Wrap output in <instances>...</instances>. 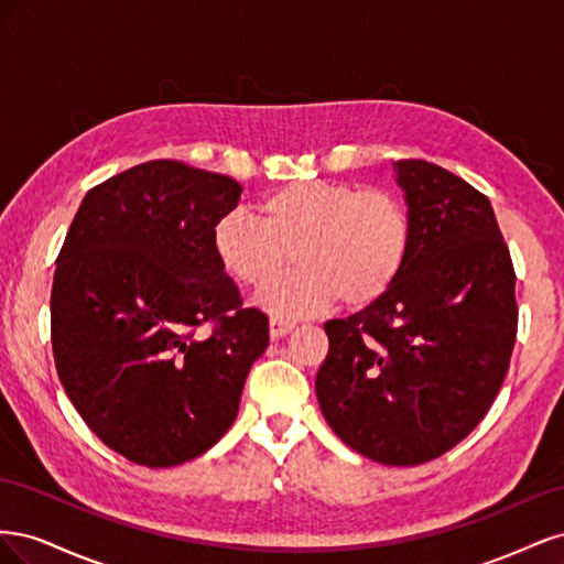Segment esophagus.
I'll return each instance as SVG.
<instances>
[{
  "label": "esophagus",
  "instance_id": "obj_1",
  "mask_svg": "<svg viewBox=\"0 0 564 564\" xmlns=\"http://www.w3.org/2000/svg\"><path fill=\"white\" fill-rule=\"evenodd\" d=\"M296 327L292 319H284V317H270V336L272 338H282L284 334H289Z\"/></svg>",
  "mask_w": 564,
  "mask_h": 564
}]
</instances>
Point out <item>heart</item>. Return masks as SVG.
<instances>
[{"mask_svg": "<svg viewBox=\"0 0 564 564\" xmlns=\"http://www.w3.org/2000/svg\"><path fill=\"white\" fill-rule=\"evenodd\" d=\"M261 218L232 209L216 218L212 247L235 280L265 289L292 263V278L263 294L280 315H305L340 299L348 308L379 301L412 249V218L398 195L350 183L294 181L265 195Z\"/></svg>", "mask_w": 564, "mask_h": 564, "instance_id": "b5f03b06", "label": "heart"}]
</instances>
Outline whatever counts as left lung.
Segmentation results:
<instances>
[{"instance_id": "1", "label": "left lung", "mask_w": 564, "mask_h": 564, "mask_svg": "<svg viewBox=\"0 0 564 564\" xmlns=\"http://www.w3.org/2000/svg\"><path fill=\"white\" fill-rule=\"evenodd\" d=\"M392 169L412 249L386 296L324 324L315 392L350 449L419 466L456 447L497 398L518 332L516 272L482 193L423 160Z\"/></svg>"}]
</instances>
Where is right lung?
<instances>
[{
	"instance_id": "add662e5",
	"label": "right lung",
	"mask_w": 564,
	"mask_h": 564,
	"mask_svg": "<svg viewBox=\"0 0 564 564\" xmlns=\"http://www.w3.org/2000/svg\"><path fill=\"white\" fill-rule=\"evenodd\" d=\"M240 195L230 176L152 160L91 187L65 235L51 289L58 377L89 429L139 466L212 449L268 348V317L242 308L212 247Z\"/></svg>"
}]
</instances>
